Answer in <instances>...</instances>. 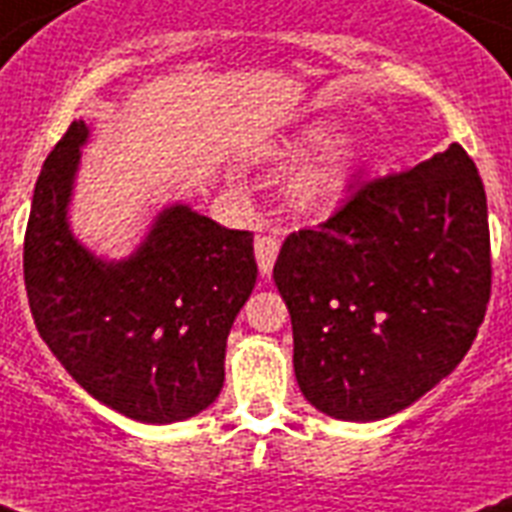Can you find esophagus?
Returning <instances> with one entry per match:
<instances>
[{"instance_id": "obj_1", "label": "esophagus", "mask_w": 512, "mask_h": 512, "mask_svg": "<svg viewBox=\"0 0 512 512\" xmlns=\"http://www.w3.org/2000/svg\"><path fill=\"white\" fill-rule=\"evenodd\" d=\"M279 247L281 241L279 236H257L255 239V257H257V268H260V273L263 276H268V273L273 271V263H276V255H279Z\"/></svg>"}]
</instances>
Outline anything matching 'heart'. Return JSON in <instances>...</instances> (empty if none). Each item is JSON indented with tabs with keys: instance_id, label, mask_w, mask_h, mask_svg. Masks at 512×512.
<instances>
[{
	"instance_id": "b5f03b06",
	"label": "heart",
	"mask_w": 512,
	"mask_h": 512,
	"mask_svg": "<svg viewBox=\"0 0 512 512\" xmlns=\"http://www.w3.org/2000/svg\"><path fill=\"white\" fill-rule=\"evenodd\" d=\"M335 132L337 124L332 119H319V122L305 124L303 130H297L295 138L284 140L276 148V156L279 159H295V156L308 154L313 148L329 143V140L335 138ZM350 164H353V151L350 148H337V151L324 156L319 164H313V167L300 172L289 183L292 207L300 209V212H316V209L327 207L329 201L340 193L342 183H345V177L350 172Z\"/></svg>"
}]
</instances>
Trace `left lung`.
<instances>
[{
  "label": "left lung",
  "mask_w": 512,
  "mask_h": 512,
  "mask_svg": "<svg viewBox=\"0 0 512 512\" xmlns=\"http://www.w3.org/2000/svg\"><path fill=\"white\" fill-rule=\"evenodd\" d=\"M273 279L295 374L319 412L382 420L460 364L492 297L486 191L460 143L348 185L316 228L289 233Z\"/></svg>",
  "instance_id": "obj_1"
}]
</instances>
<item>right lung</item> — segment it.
I'll list each match as a JSON object with an SVG mask.
<instances>
[{"mask_svg":"<svg viewBox=\"0 0 512 512\" xmlns=\"http://www.w3.org/2000/svg\"><path fill=\"white\" fill-rule=\"evenodd\" d=\"M84 122H71L36 180L23 279L36 329L90 396L140 422L188 420L225 380V340L255 287L252 231L188 207L159 215L146 244L100 263L71 236V196Z\"/></svg>","mask_w":512,"mask_h":512,"instance_id":"add662e5","label":"right lung"}]
</instances>
